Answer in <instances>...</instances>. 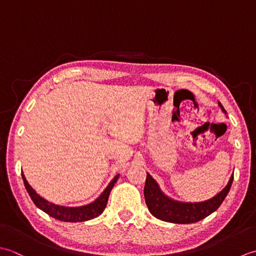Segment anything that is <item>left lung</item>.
I'll return each instance as SVG.
<instances>
[{
	"mask_svg": "<svg viewBox=\"0 0 256 256\" xmlns=\"http://www.w3.org/2000/svg\"><path fill=\"white\" fill-rule=\"evenodd\" d=\"M218 106L221 107L224 114H226L221 102H218ZM232 182L233 174L228 180V184L211 199L202 202H182L174 200L170 196H166L162 190L160 189L157 181L147 174L144 194L146 204L154 216L161 221L170 223L189 224L200 221L216 211L230 191Z\"/></svg>",
	"mask_w": 256,
	"mask_h": 256,
	"instance_id": "1",
	"label": "left lung"
}]
</instances>
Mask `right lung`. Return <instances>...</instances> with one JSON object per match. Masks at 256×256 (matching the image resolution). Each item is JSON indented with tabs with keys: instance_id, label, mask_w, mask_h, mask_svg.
Instances as JSON below:
<instances>
[{
	"instance_id": "1",
	"label": "right lung",
	"mask_w": 256,
	"mask_h": 256,
	"mask_svg": "<svg viewBox=\"0 0 256 256\" xmlns=\"http://www.w3.org/2000/svg\"><path fill=\"white\" fill-rule=\"evenodd\" d=\"M22 178L24 181L25 189L30 194V199H32V201L34 202V204L38 208H40L42 211H44L52 218H57V220L60 221L84 222V221L92 220L94 218L99 216L104 212V210H105L109 194H110V191L114 188V184L117 182L119 174L114 176V178L110 181V184L107 186L106 189L102 192V194L99 196L95 201L80 206H64L54 204V203L48 202V200H45L44 198H42L40 194H36V191L30 186L28 180H26L23 172H22Z\"/></svg>"
}]
</instances>
